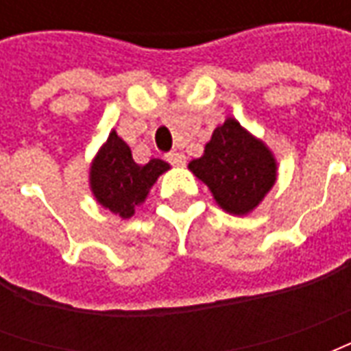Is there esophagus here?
I'll return each instance as SVG.
<instances>
[{
    "mask_svg": "<svg viewBox=\"0 0 351 351\" xmlns=\"http://www.w3.org/2000/svg\"><path fill=\"white\" fill-rule=\"evenodd\" d=\"M167 161L173 167H184L186 165V156L180 152H171L167 156Z\"/></svg>",
    "mask_w": 351,
    "mask_h": 351,
    "instance_id": "1",
    "label": "esophagus"
}]
</instances>
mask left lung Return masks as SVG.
<instances>
[{"mask_svg": "<svg viewBox=\"0 0 351 351\" xmlns=\"http://www.w3.org/2000/svg\"><path fill=\"white\" fill-rule=\"evenodd\" d=\"M188 169L208 186L216 205L233 216L256 210L278 175L271 148L235 118H228L213 131L203 156L191 160Z\"/></svg>", "mask_w": 351, "mask_h": 351, "instance_id": "obj_1", "label": "left lung"}]
</instances>
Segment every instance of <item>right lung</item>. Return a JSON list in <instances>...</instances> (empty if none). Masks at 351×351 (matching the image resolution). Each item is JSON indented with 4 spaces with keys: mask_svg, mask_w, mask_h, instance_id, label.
I'll use <instances>...</instances> for the list:
<instances>
[{
    "mask_svg": "<svg viewBox=\"0 0 351 351\" xmlns=\"http://www.w3.org/2000/svg\"><path fill=\"white\" fill-rule=\"evenodd\" d=\"M169 169L167 161L158 158L145 165L135 163L130 146L112 130L92 160L90 190L103 208L128 220L145 203L156 180Z\"/></svg>",
    "mask_w": 351,
    "mask_h": 351,
    "instance_id": "obj_1",
    "label": "right lung"
}]
</instances>
